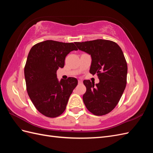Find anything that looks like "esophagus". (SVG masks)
<instances>
[{"instance_id": "34e87169", "label": "esophagus", "mask_w": 153, "mask_h": 153, "mask_svg": "<svg viewBox=\"0 0 153 153\" xmlns=\"http://www.w3.org/2000/svg\"><path fill=\"white\" fill-rule=\"evenodd\" d=\"M78 84H82V80H78Z\"/></svg>"}]
</instances>
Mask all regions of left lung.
Listing matches in <instances>:
<instances>
[{
  "label": "left lung",
  "mask_w": 153,
  "mask_h": 153,
  "mask_svg": "<svg viewBox=\"0 0 153 153\" xmlns=\"http://www.w3.org/2000/svg\"><path fill=\"white\" fill-rule=\"evenodd\" d=\"M77 48L91 55L90 73L97 74L98 84L84 80L86 92L83 101L87 110L96 115L112 111L121 99L126 85L128 67L121 48L114 41L96 39L75 42Z\"/></svg>",
  "instance_id": "8db88e82"
}]
</instances>
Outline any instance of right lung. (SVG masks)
Segmentation results:
<instances>
[{"label":"right lung","instance_id":"right-lung-1","mask_svg":"<svg viewBox=\"0 0 153 153\" xmlns=\"http://www.w3.org/2000/svg\"><path fill=\"white\" fill-rule=\"evenodd\" d=\"M77 50L73 43L47 40L30 50L24 68L27 93L36 109L45 116L61 115L78 84L75 78L61 81L57 78V69L64 67L66 55Z\"/></svg>","mask_w":153,"mask_h":153}]
</instances>
